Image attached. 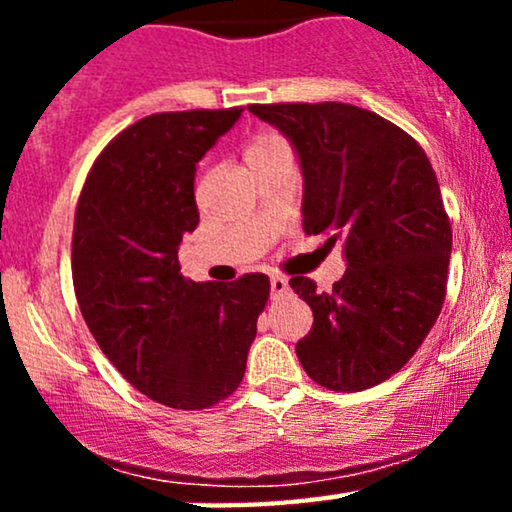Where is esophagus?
Masks as SVG:
<instances>
[{
    "label": "esophagus",
    "instance_id": "esophagus-1",
    "mask_svg": "<svg viewBox=\"0 0 512 512\" xmlns=\"http://www.w3.org/2000/svg\"><path fill=\"white\" fill-rule=\"evenodd\" d=\"M269 286H272V296L279 298V296H284L286 291H289V279H286V276L274 274L272 279H269Z\"/></svg>",
    "mask_w": 512,
    "mask_h": 512
}]
</instances>
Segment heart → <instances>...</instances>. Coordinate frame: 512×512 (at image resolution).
Here are the masks:
<instances>
[{
    "instance_id": "heart-1",
    "label": "heart",
    "mask_w": 512,
    "mask_h": 512,
    "mask_svg": "<svg viewBox=\"0 0 512 512\" xmlns=\"http://www.w3.org/2000/svg\"><path fill=\"white\" fill-rule=\"evenodd\" d=\"M276 146H284L279 137H274V134H264V137H257L255 142L248 146V156H255V154H264V151H272Z\"/></svg>"
}]
</instances>
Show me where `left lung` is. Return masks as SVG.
Segmentation results:
<instances>
[{
	"mask_svg": "<svg viewBox=\"0 0 512 512\" xmlns=\"http://www.w3.org/2000/svg\"><path fill=\"white\" fill-rule=\"evenodd\" d=\"M248 110L296 151L303 231L342 243L346 262L332 291L289 281L313 310L298 361L327 390L380 385L416 354L445 301L452 231L431 161L407 132L349 103Z\"/></svg>",
	"mask_w": 512,
	"mask_h": 512,
	"instance_id": "1",
	"label": "left lung"
}]
</instances>
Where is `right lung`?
Returning <instances> with one entry per match:
<instances>
[{
	"label": "right lung",
	"mask_w": 512,
	"mask_h": 512,
	"mask_svg": "<svg viewBox=\"0 0 512 512\" xmlns=\"http://www.w3.org/2000/svg\"><path fill=\"white\" fill-rule=\"evenodd\" d=\"M243 115H149L105 146L74 216L72 276L93 339L122 375L173 409H207L243 383L264 274L187 281L178 250L199 223L197 163Z\"/></svg>",
	"instance_id": "add662e5"
}]
</instances>
